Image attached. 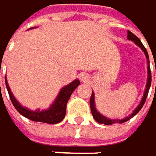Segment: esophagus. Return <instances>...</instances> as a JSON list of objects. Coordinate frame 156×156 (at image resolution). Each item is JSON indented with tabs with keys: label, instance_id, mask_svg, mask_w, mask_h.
I'll return each instance as SVG.
<instances>
[{
	"label": "esophagus",
	"instance_id": "obj_1",
	"mask_svg": "<svg viewBox=\"0 0 156 156\" xmlns=\"http://www.w3.org/2000/svg\"><path fill=\"white\" fill-rule=\"evenodd\" d=\"M80 79H81V81H82L83 83H85V82H87V81H88L89 77H88L87 73H81V74H80Z\"/></svg>",
	"mask_w": 156,
	"mask_h": 156
}]
</instances>
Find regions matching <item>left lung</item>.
<instances>
[{"mask_svg":"<svg viewBox=\"0 0 156 156\" xmlns=\"http://www.w3.org/2000/svg\"><path fill=\"white\" fill-rule=\"evenodd\" d=\"M127 38H128L129 40H131V41H134V43H135V44H137V45H138V46L143 50V51H144V52L145 53V56H146V58H147V62H148V64H149V56H148V52H147V51H146L145 47L144 46V44L142 43V41H140V39H139L136 35H134L132 32H130V31H128V32H127ZM147 68H148V79H147V83H146V88H145V91H144V97H143V99H142V101H141L140 105H139L137 106V108L133 111V113L131 115H129V116L126 117V118H124V119H122V120H114V119H109V118H107V117L102 115L99 112H97V110H96V108H95V105H94V93H92V95H91V98H90V106H91L92 115H93V116H94V120H95L96 122H98L99 123L106 124V125H110V124L117 123V122L122 123V122H126V121L130 120L132 117L134 116V115H136V114H137V113L142 109V107L144 106V103H145V101H146V97H147V95H148V92H149V89H150V86H151V83H152V75H151L150 65H148V67H147ZM155 73H156V69H155Z\"/></svg>","mask_w":156,"mask_h":156,"instance_id":"obj_1","label":"left lung"}]
</instances>
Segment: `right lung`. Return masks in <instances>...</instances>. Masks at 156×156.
Segmentation results:
<instances>
[{
	"label": "right lung",
	"instance_id": "obj_1",
	"mask_svg": "<svg viewBox=\"0 0 156 156\" xmlns=\"http://www.w3.org/2000/svg\"><path fill=\"white\" fill-rule=\"evenodd\" d=\"M5 84H6V88L8 90V94H9V96L11 98V101H12L13 106L23 116L26 117L34 122H46L49 124H54V123H58V122H62L63 120V118L65 117L66 105H67L73 92L80 84V81L75 80L73 83H71L70 84H68L67 86H64L61 90L60 94H58L57 98L55 99L54 103L50 107V109L44 110V111H40V110L31 111L27 108L23 107L16 101L13 94H12L10 87L8 85V83H7V80H6V77H5Z\"/></svg>",
	"mask_w": 156,
	"mask_h": 156
}]
</instances>
